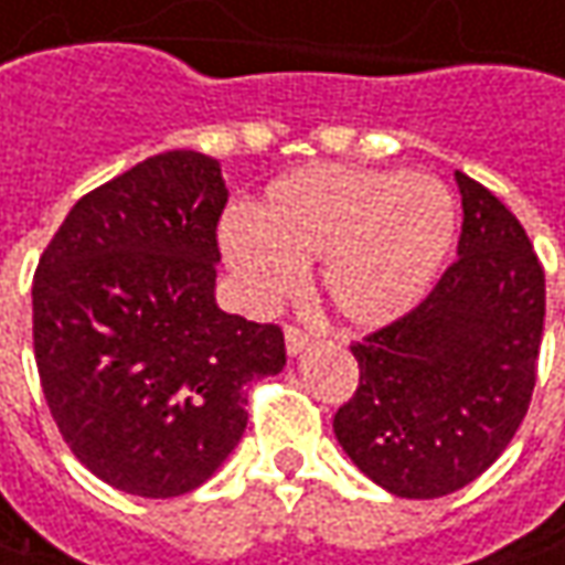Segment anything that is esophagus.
Returning a JSON list of instances; mask_svg holds the SVG:
<instances>
[{
    "label": "esophagus",
    "instance_id": "obj_1",
    "mask_svg": "<svg viewBox=\"0 0 565 565\" xmlns=\"http://www.w3.org/2000/svg\"><path fill=\"white\" fill-rule=\"evenodd\" d=\"M284 343H287V353H290V356H297V353H302V350H309L312 338H309L302 328H297V324H287V331H284Z\"/></svg>",
    "mask_w": 565,
    "mask_h": 565
}]
</instances>
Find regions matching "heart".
Masks as SVG:
<instances>
[{"label": "heart", "instance_id": "b5f03b06", "mask_svg": "<svg viewBox=\"0 0 565 565\" xmlns=\"http://www.w3.org/2000/svg\"><path fill=\"white\" fill-rule=\"evenodd\" d=\"M454 241V200L428 174L324 166L265 190L253 222H227L222 249L256 300L287 297L319 263L321 297L350 324L406 316Z\"/></svg>", "mask_w": 565, "mask_h": 565}]
</instances>
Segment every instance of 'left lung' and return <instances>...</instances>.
<instances>
[{
	"mask_svg": "<svg viewBox=\"0 0 565 565\" xmlns=\"http://www.w3.org/2000/svg\"><path fill=\"white\" fill-rule=\"evenodd\" d=\"M457 259L403 319L353 343L360 384L334 435L360 472L413 500L454 494L529 413L544 334V268L525 227L457 171Z\"/></svg>",
	"mask_w": 565,
	"mask_h": 565,
	"instance_id": "1",
	"label": "left lung"
}]
</instances>
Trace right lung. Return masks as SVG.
Wrapping results in <instances>:
<instances>
[{"label": "right lung", "instance_id": "add662e5", "mask_svg": "<svg viewBox=\"0 0 565 565\" xmlns=\"http://www.w3.org/2000/svg\"><path fill=\"white\" fill-rule=\"evenodd\" d=\"M222 168L171 149L89 190L33 275V356L71 454L137 497L200 488L244 438L278 324L215 306Z\"/></svg>", "mask_w": 565, "mask_h": 565}]
</instances>
